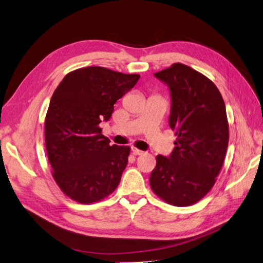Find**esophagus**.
<instances>
[{"mask_svg": "<svg viewBox=\"0 0 263 263\" xmlns=\"http://www.w3.org/2000/svg\"><path fill=\"white\" fill-rule=\"evenodd\" d=\"M132 151H133L134 155H142V154H145V151L139 150V149L135 148V147H132Z\"/></svg>", "mask_w": 263, "mask_h": 263, "instance_id": "obj_1", "label": "esophagus"}]
</instances>
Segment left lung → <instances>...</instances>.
<instances>
[{"mask_svg":"<svg viewBox=\"0 0 263 263\" xmlns=\"http://www.w3.org/2000/svg\"><path fill=\"white\" fill-rule=\"evenodd\" d=\"M170 91L169 126L177 136L170 156H157L150 186L176 206L198 202L224 163L229 132L225 102L210 79L182 63L155 73Z\"/></svg>","mask_w":263,"mask_h":263,"instance_id":"left-lung-1","label":"left lung"}]
</instances>
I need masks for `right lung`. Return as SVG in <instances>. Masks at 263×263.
<instances>
[{"label":"right lung","mask_w":263,"mask_h":263,"mask_svg":"<svg viewBox=\"0 0 263 263\" xmlns=\"http://www.w3.org/2000/svg\"><path fill=\"white\" fill-rule=\"evenodd\" d=\"M139 78L86 67L68 73L54 90L45 121L46 149L54 181L72 200L98 202L119 184L130 148L110 146L99 125Z\"/></svg>","instance_id":"add662e5"}]
</instances>
